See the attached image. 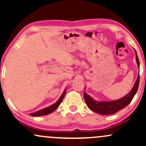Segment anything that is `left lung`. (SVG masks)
I'll use <instances>...</instances> for the list:
<instances>
[{
  "label": "left lung",
  "mask_w": 146,
  "mask_h": 146,
  "mask_svg": "<svg viewBox=\"0 0 146 146\" xmlns=\"http://www.w3.org/2000/svg\"><path fill=\"white\" fill-rule=\"evenodd\" d=\"M135 56H136L137 66L139 68V61L136 51H135ZM139 84V73L137 76L136 82H135L131 90L124 97L119 99V100H113V101H96L89 95L87 94L85 91L84 93V98L87 106L93 112L103 115H112V114L117 113V111L122 108H125L131 102L132 100L138 90Z\"/></svg>",
  "instance_id": "left-lung-1"
}]
</instances>
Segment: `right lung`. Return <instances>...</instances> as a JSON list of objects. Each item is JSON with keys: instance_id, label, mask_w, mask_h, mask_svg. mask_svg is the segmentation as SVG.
I'll return each mask as SVG.
<instances>
[{"instance_id": "right-lung-1", "label": "right lung", "mask_w": 146, "mask_h": 146, "mask_svg": "<svg viewBox=\"0 0 146 146\" xmlns=\"http://www.w3.org/2000/svg\"><path fill=\"white\" fill-rule=\"evenodd\" d=\"M66 88L64 90L63 93L62 94L61 96H60L59 100H58L56 103L53 104H52L51 106H48L46 107V108H43V109L38 110V111L35 112V113H30V115L32 117H38V116H43V115H48V114L53 113L55 110L57 109V108H58V107L60 106V104H61L62 101L63 100L64 97L65 95V93H66Z\"/></svg>"}]
</instances>
